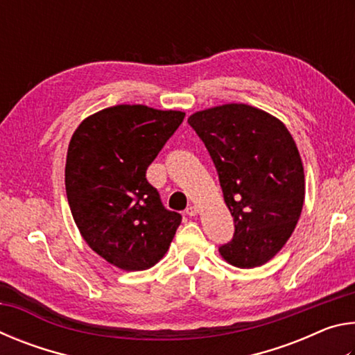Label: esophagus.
<instances>
[{
    "instance_id": "obj_1",
    "label": "esophagus",
    "mask_w": 355,
    "mask_h": 355,
    "mask_svg": "<svg viewBox=\"0 0 355 355\" xmlns=\"http://www.w3.org/2000/svg\"><path fill=\"white\" fill-rule=\"evenodd\" d=\"M186 214H188V216H197V214H199V208H197L196 205H191V207L186 208Z\"/></svg>"
}]
</instances>
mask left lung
Here are the masks:
<instances>
[{"label":"left lung","instance_id":"8db88e82","mask_svg":"<svg viewBox=\"0 0 355 355\" xmlns=\"http://www.w3.org/2000/svg\"><path fill=\"white\" fill-rule=\"evenodd\" d=\"M188 123L211 156L235 220V235L220 245V257L244 269L272 260L296 228L305 197L291 133L272 114L244 103L197 111Z\"/></svg>","mask_w":355,"mask_h":355}]
</instances>
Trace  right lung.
I'll list each match as a JSON object with an SVG mask.
<instances>
[{"mask_svg":"<svg viewBox=\"0 0 355 355\" xmlns=\"http://www.w3.org/2000/svg\"><path fill=\"white\" fill-rule=\"evenodd\" d=\"M183 119L182 111L117 105L84 119L70 139L71 216L89 248L123 271L155 266L182 222L163 207L146 172Z\"/></svg>","mask_w":355,"mask_h":355,"instance_id":"add662e5","label":"right lung"}]
</instances>
